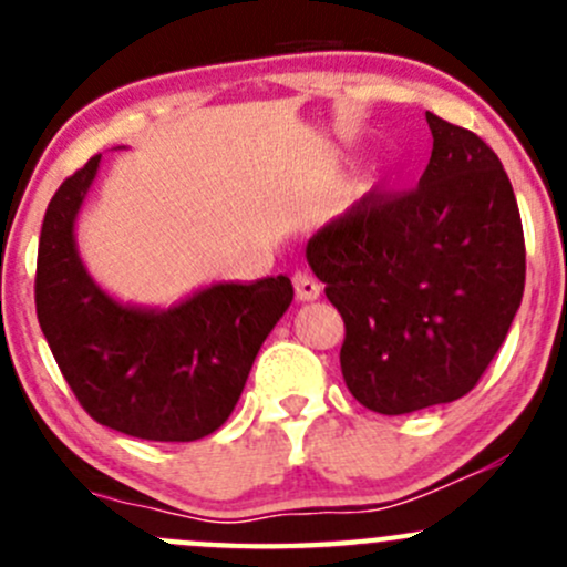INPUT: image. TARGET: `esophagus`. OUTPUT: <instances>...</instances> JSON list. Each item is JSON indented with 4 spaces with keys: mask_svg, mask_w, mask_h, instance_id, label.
<instances>
[{
    "mask_svg": "<svg viewBox=\"0 0 567 567\" xmlns=\"http://www.w3.org/2000/svg\"><path fill=\"white\" fill-rule=\"evenodd\" d=\"M293 288H296V299L299 301H316L323 290V285L318 282L316 277H310L307 271L293 274Z\"/></svg>",
    "mask_w": 567,
    "mask_h": 567,
    "instance_id": "esophagus-1",
    "label": "esophagus"
}]
</instances>
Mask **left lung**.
Segmentation results:
<instances>
[{"label": "left lung", "mask_w": 567, "mask_h": 567, "mask_svg": "<svg viewBox=\"0 0 567 567\" xmlns=\"http://www.w3.org/2000/svg\"><path fill=\"white\" fill-rule=\"evenodd\" d=\"M420 186L370 192L307 241V262L346 320L353 398L411 414L474 390L522 307L527 251L511 177L472 131L427 112Z\"/></svg>", "instance_id": "1"}]
</instances>
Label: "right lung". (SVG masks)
<instances>
[{"label":"right lung","instance_id":"right-lung-1","mask_svg":"<svg viewBox=\"0 0 567 567\" xmlns=\"http://www.w3.org/2000/svg\"><path fill=\"white\" fill-rule=\"evenodd\" d=\"M101 156L56 188L38 247L45 342L90 416L147 442H197L227 422L262 340L293 301L288 277L214 282L167 307L123 305L79 257L76 216Z\"/></svg>","mask_w":567,"mask_h":567}]
</instances>
